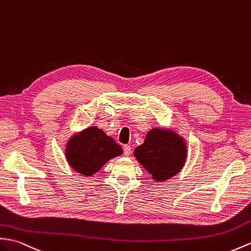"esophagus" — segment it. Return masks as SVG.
Listing matches in <instances>:
<instances>
[{
  "label": "esophagus",
  "mask_w": 251,
  "mask_h": 251,
  "mask_svg": "<svg viewBox=\"0 0 251 251\" xmlns=\"http://www.w3.org/2000/svg\"><path fill=\"white\" fill-rule=\"evenodd\" d=\"M131 154V148L130 145H124V155L125 156H129Z\"/></svg>",
  "instance_id": "obj_1"
}]
</instances>
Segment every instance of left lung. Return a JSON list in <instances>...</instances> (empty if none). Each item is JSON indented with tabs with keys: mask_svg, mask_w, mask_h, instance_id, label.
<instances>
[{
	"mask_svg": "<svg viewBox=\"0 0 251 251\" xmlns=\"http://www.w3.org/2000/svg\"><path fill=\"white\" fill-rule=\"evenodd\" d=\"M133 155L154 180L165 182L183 169L187 159V144L173 128H153Z\"/></svg>",
	"mask_w": 251,
	"mask_h": 251,
	"instance_id": "1",
	"label": "left lung"
}]
</instances>
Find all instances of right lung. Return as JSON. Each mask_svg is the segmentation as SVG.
Segmentation results:
<instances>
[{
    "label": "right lung",
    "instance_id": "add662e5",
    "mask_svg": "<svg viewBox=\"0 0 251 251\" xmlns=\"http://www.w3.org/2000/svg\"><path fill=\"white\" fill-rule=\"evenodd\" d=\"M123 154L114 140L96 126L74 133L67 140L65 157L75 172L92 176L110 159Z\"/></svg>",
    "mask_w": 251,
    "mask_h": 251
}]
</instances>
